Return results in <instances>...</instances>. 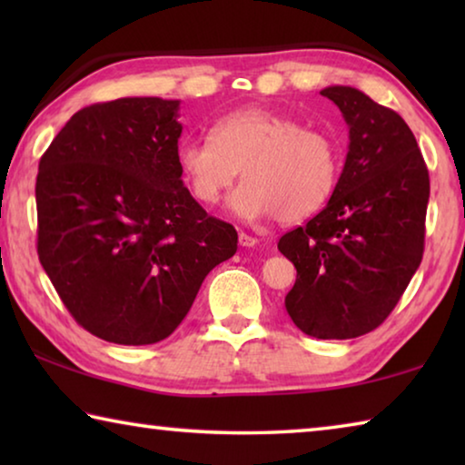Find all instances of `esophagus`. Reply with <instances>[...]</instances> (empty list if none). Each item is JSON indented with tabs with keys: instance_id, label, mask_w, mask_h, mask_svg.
I'll use <instances>...</instances> for the list:
<instances>
[{
	"instance_id": "esophagus-1",
	"label": "esophagus",
	"mask_w": 465,
	"mask_h": 465,
	"mask_svg": "<svg viewBox=\"0 0 465 465\" xmlns=\"http://www.w3.org/2000/svg\"><path fill=\"white\" fill-rule=\"evenodd\" d=\"M256 243H258V240L254 238V235H248V233L240 232V246H243V248H254Z\"/></svg>"
}]
</instances>
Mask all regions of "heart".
<instances>
[{
  "label": "heart",
  "instance_id": "b5f03b06",
  "mask_svg": "<svg viewBox=\"0 0 465 465\" xmlns=\"http://www.w3.org/2000/svg\"><path fill=\"white\" fill-rule=\"evenodd\" d=\"M176 162L199 203L217 204L242 172L243 184L230 199L235 215L295 223L318 213L334 194L342 149L332 133L248 106L215 121L211 137L184 139Z\"/></svg>",
  "mask_w": 465,
  "mask_h": 465
}]
</instances>
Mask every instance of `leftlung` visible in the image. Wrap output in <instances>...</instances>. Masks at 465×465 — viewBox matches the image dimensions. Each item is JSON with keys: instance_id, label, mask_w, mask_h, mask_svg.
Masks as SVG:
<instances>
[{"instance_id": "obj_1", "label": "left lung", "mask_w": 465, "mask_h": 465, "mask_svg": "<svg viewBox=\"0 0 465 465\" xmlns=\"http://www.w3.org/2000/svg\"><path fill=\"white\" fill-rule=\"evenodd\" d=\"M341 108L349 152L320 213L279 240L297 269L287 313L308 336L344 341L390 316L420 266L429 170L402 116L351 85L320 92Z\"/></svg>"}]
</instances>
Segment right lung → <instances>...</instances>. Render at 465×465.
Instances as JSON below:
<instances>
[{
  "label": "right lung",
  "instance_id": "right-lung-1",
  "mask_svg": "<svg viewBox=\"0 0 465 465\" xmlns=\"http://www.w3.org/2000/svg\"><path fill=\"white\" fill-rule=\"evenodd\" d=\"M180 100L82 108L38 163V258L69 313L114 344L168 338L207 274L238 250L176 162Z\"/></svg>",
  "mask_w": 465,
  "mask_h": 465
}]
</instances>
